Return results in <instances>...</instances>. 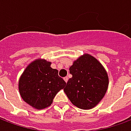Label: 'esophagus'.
Instances as JSON below:
<instances>
[{
    "instance_id": "obj_1",
    "label": "esophagus",
    "mask_w": 131,
    "mask_h": 131,
    "mask_svg": "<svg viewBox=\"0 0 131 131\" xmlns=\"http://www.w3.org/2000/svg\"><path fill=\"white\" fill-rule=\"evenodd\" d=\"M64 81H65L66 83H67V81H68V77H64Z\"/></svg>"
}]
</instances>
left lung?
Returning <instances> with one entry per match:
<instances>
[{"instance_id":"8db88e82","label":"left lung","mask_w":131,"mask_h":131,"mask_svg":"<svg viewBox=\"0 0 131 131\" xmlns=\"http://www.w3.org/2000/svg\"><path fill=\"white\" fill-rule=\"evenodd\" d=\"M69 73L72 77L64 91L71 103L83 110L92 109L98 104L109 84L107 72L101 64L85 54L70 67Z\"/></svg>"}]
</instances>
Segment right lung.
<instances>
[{"mask_svg": "<svg viewBox=\"0 0 131 131\" xmlns=\"http://www.w3.org/2000/svg\"><path fill=\"white\" fill-rule=\"evenodd\" d=\"M51 63L37 60L31 63L20 77L19 91L25 102L37 110L51 105L56 94L64 88L66 82L58 76Z\"/></svg>", "mask_w": 131, "mask_h": 131, "instance_id": "add662e5", "label": "right lung"}]
</instances>
